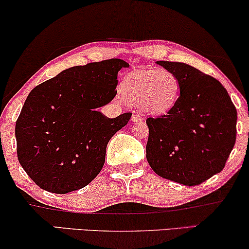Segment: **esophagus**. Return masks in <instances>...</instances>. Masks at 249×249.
<instances>
[{
    "label": "esophagus",
    "instance_id": "1",
    "mask_svg": "<svg viewBox=\"0 0 249 249\" xmlns=\"http://www.w3.org/2000/svg\"><path fill=\"white\" fill-rule=\"evenodd\" d=\"M143 120V117H142V114H140V113H134L131 117V121L132 122H140Z\"/></svg>",
    "mask_w": 249,
    "mask_h": 249
}]
</instances>
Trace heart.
<instances>
[{"instance_id":"b5f03b06","label":"heart","mask_w":249,"mask_h":249,"mask_svg":"<svg viewBox=\"0 0 249 249\" xmlns=\"http://www.w3.org/2000/svg\"><path fill=\"white\" fill-rule=\"evenodd\" d=\"M121 92L131 104H142L152 114H163L176 104L179 81L167 70L136 71L125 76Z\"/></svg>"}]
</instances>
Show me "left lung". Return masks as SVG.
Here are the masks:
<instances>
[{
	"label": "left lung",
	"mask_w": 249,
	"mask_h": 249,
	"mask_svg": "<svg viewBox=\"0 0 249 249\" xmlns=\"http://www.w3.org/2000/svg\"><path fill=\"white\" fill-rule=\"evenodd\" d=\"M175 74L179 96L167 114L147 118L146 159L153 172L199 185L223 170L237 137V109L219 81L177 61H157Z\"/></svg>",
	"instance_id": "8db88e82"
}]
</instances>
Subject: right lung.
I'll list each match as a JSON object with an SVG mask.
<instances>
[{
    "mask_svg": "<svg viewBox=\"0 0 249 249\" xmlns=\"http://www.w3.org/2000/svg\"><path fill=\"white\" fill-rule=\"evenodd\" d=\"M112 59L70 67L35 87L16 122L19 163L37 186L65 195L85 188L102 170L106 146L131 113L109 119L97 111L117 95Z\"/></svg>",
    "mask_w": 249,
    "mask_h": 249,
    "instance_id": "obj_1",
    "label": "right lung"
}]
</instances>
